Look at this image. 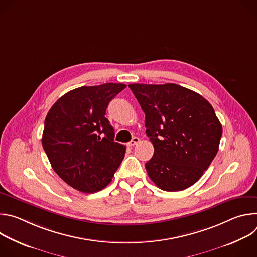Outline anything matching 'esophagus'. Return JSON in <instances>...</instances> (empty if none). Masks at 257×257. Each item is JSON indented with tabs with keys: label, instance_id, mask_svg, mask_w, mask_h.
Instances as JSON below:
<instances>
[{
	"label": "esophagus",
	"instance_id": "esophagus-1",
	"mask_svg": "<svg viewBox=\"0 0 257 257\" xmlns=\"http://www.w3.org/2000/svg\"><path fill=\"white\" fill-rule=\"evenodd\" d=\"M140 141V139L138 138V137H136V136H134L128 143H127V145L129 146V148H133L134 145H136L138 142Z\"/></svg>",
	"mask_w": 257,
	"mask_h": 257
}]
</instances>
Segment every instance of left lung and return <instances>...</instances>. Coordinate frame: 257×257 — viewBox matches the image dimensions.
I'll return each instance as SVG.
<instances>
[{"label":"left lung","instance_id":"8db88e82","mask_svg":"<svg viewBox=\"0 0 257 257\" xmlns=\"http://www.w3.org/2000/svg\"><path fill=\"white\" fill-rule=\"evenodd\" d=\"M145 114L146 135L154 144L145 169L164 191L187 189L217 154L223 129L211 104L174 83L129 84Z\"/></svg>","mask_w":257,"mask_h":257}]
</instances>
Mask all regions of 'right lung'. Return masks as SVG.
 I'll use <instances>...</instances> for the list:
<instances>
[{"instance_id":"add662e5","label":"right lung","mask_w":257,"mask_h":257,"mask_svg":"<svg viewBox=\"0 0 257 257\" xmlns=\"http://www.w3.org/2000/svg\"><path fill=\"white\" fill-rule=\"evenodd\" d=\"M125 87L104 83L73 89L46 117L42 143L52 168L80 192L103 189L124 159L126 146L115 142L114 128L104 115L109 101Z\"/></svg>"}]
</instances>
